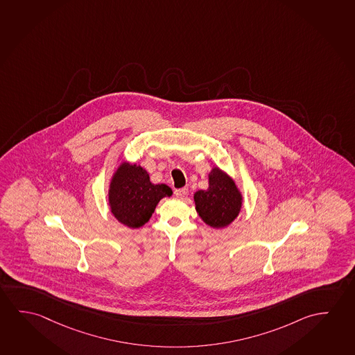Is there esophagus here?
<instances>
[{
	"mask_svg": "<svg viewBox=\"0 0 355 355\" xmlns=\"http://www.w3.org/2000/svg\"><path fill=\"white\" fill-rule=\"evenodd\" d=\"M187 192H189V189L187 187H182V189H179V190H175V196L179 197V198H184V197L187 195Z\"/></svg>",
	"mask_w": 355,
	"mask_h": 355,
	"instance_id": "1",
	"label": "esophagus"
}]
</instances>
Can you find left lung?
<instances>
[{"label":"left lung","instance_id":"left-lung-1","mask_svg":"<svg viewBox=\"0 0 355 355\" xmlns=\"http://www.w3.org/2000/svg\"><path fill=\"white\" fill-rule=\"evenodd\" d=\"M193 201L197 214L214 230L231 225L243 207L242 192L236 181L218 166H214L209 173L207 190L195 192Z\"/></svg>","mask_w":355,"mask_h":355}]
</instances>
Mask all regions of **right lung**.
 <instances>
[{
  "instance_id": "obj_1",
  "label": "right lung",
  "mask_w": 355,
  "mask_h": 355,
  "mask_svg": "<svg viewBox=\"0 0 355 355\" xmlns=\"http://www.w3.org/2000/svg\"><path fill=\"white\" fill-rule=\"evenodd\" d=\"M171 195L169 186L153 184L143 166L122 160L110 180L108 206L119 223L137 230L152 218L159 201Z\"/></svg>"
}]
</instances>
